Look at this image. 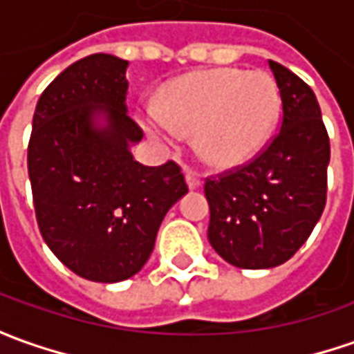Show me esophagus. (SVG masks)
<instances>
[{
    "label": "esophagus",
    "instance_id": "34e87169",
    "mask_svg": "<svg viewBox=\"0 0 354 354\" xmlns=\"http://www.w3.org/2000/svg\"><path fill=\"white\" fill-rule=\"evenodd\" d=\"M185 179H187V185H189V189H197V187H201V177H198V173H195V171L187 169L185 171Z\"/></svg>",
    "mask_w": 354,
    "mask_h": 354
}]
</instances>
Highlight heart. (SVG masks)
I'll return each mask as SVG.
<instances>
[{
  "mask_svg": "<svg viewBox=\"0 0 354 354\" xmlns=\"http://www.w3.org/2000/svg\"><path fill=\"white\" fill-rule=\"evenodd\" d=\"M279 108L281 96L272 76L212 68L171 80L161 92V104L140 108V120L161 142H175L179 129L195 131L201 157L230 167L262 149L276 128Z\"/></svg>",
  "mask_w": 354,
  "mask_h": 354,
  "instance_id": "1",
  "label": "heart"
}]
</instances>
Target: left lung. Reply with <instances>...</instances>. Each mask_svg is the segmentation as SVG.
<instances>
[{
    "label": "left lung",
    "instance_id": "1",
    "mask_svg": "<svg viewBox=\"0 0 354 354\" xmlns=\"http://www.w3.org/2000/svg\"><path fill=\"white\" fill-rule=\"evenodd\" d=\"M281 96V128L248 163L205 181L209 242L228 264L264 270L301 248L327 201L329 136L313 90L270 61Z\"/></svg>",
    "mask_w": 354,
    "mask_h": 354
}]
</instances>
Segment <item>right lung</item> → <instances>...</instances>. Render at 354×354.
<instances>
[{
    "instance_id": "right-lung-1",
    "label": "right lung",
    "mask_w": 354,
    "mask_h": 354,
    "mask_svg": "<svg viewBox=\"0 0 354 354\" xmlns=\"http://www.w3.org/2000/svg\"><path fill=\"white\" fill-rule=\"evenodd\" d=\"M128 64L96 53L64 68L37 102L27 147L41 236L76 276L102 283L142 270L189 191L175 161L147 167L129 151L143 131L126 108Z\"/></svg>"
}]
</instances>
